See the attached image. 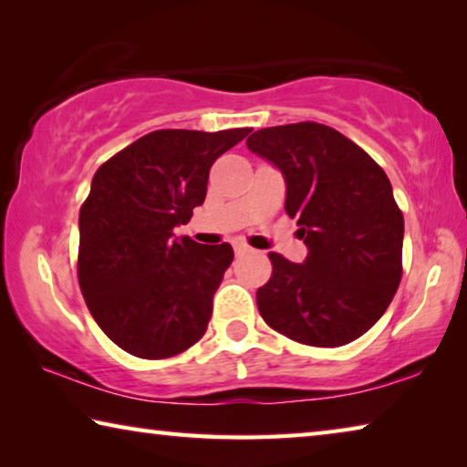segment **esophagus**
I'll list each match as a JSON object with an SVG mask.
<instances>
[{"label": "esophagus", "instance_id": "obj_1", "mask_svg": "<svg viewBox=\"0 0 467 467\" xmlns=\"http://www.w3.org/2000/svg\"><path fill=\"white\" fill-rule=\"evenodd\" d=\"M233 247H234V253H236V255H243V253H247V251H249V244H244L243 241H234V243H233Z\"/></svg>", "mask_w": 467, "mask_h": 467}]
</instances>
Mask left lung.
I'll return each mask as SVG.
<instances>
[{
    "mask_svg": "<svg viewBox=\"0 0 467 467\" xmlns=\"http://www.w3.org/2000/svg\"><path fill=\"white\" fill-rule=\"evenodd\" d=\"M247 148L282 172L284 208L309 249L303 264L270 253L259 313L300 344L354 342L381 319L401 280L404 216L389 179L352 140L313 121L259 130Z\"/></svg>",
    "mask_w": 467,
    "mask_h": 467,
    "instance_id": "1",
    "label": "left lung"
}]
</instances>
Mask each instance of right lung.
<instances>
[{
    "instance_id": "right-lung-1",
    "label": "right lung",
    "mask_w": 467,
    "mask_h": 467,
    "mask_svg": "<svg viewBox=\"0 0 467 467\" xmlns=\"http://www.w3.org/2000/svg\"><path fill=\"white\" fill-rule=\"evenodd\" d=\"M249 128L158 130L94 172L80 210L78 280L109 339L140 358H169L200 339L234 253L172 228L202 205L218 156Z\"/></svg>"
}]
</instances>
